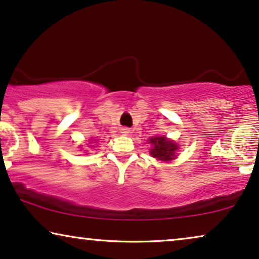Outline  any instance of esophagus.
<instances>
[{"mask_svg":"<svg viewBox=\"0 0 259 259\" xmlns=\"http://www.w3.org/2000/svg\"><path fill=\"white\" fill-rule=\"evenodd\" d=\"M121 133L123 134V136H127V134L130 133V130L126 128V127H123V128H121Z\"/></svg>","mask_w":259,"mask_h":259,"instance_id":"34e87169","label":"esophagus"}]
</instances>
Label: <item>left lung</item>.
I'll list each match as a JSON object with an SVG mask.
<instances>
[{"mask_svg": "<svg viewBox=\"0 0 259 259\" xmlns=\"http://www.w3.org/2000/svg\"><path fill=\"white\" fill-rule=\"evenodd\" d=\"M148 141V144L152 145L150 153L153 158L161 161H169L176 158L178 145L173 140H169L166 137H152Z\"/></svg>", "mask_w": 259, "mask_h": 259, "instance_id": "left-lung-1", "label": "left lung"}]
</instances>
